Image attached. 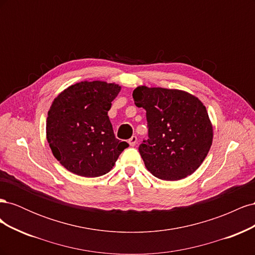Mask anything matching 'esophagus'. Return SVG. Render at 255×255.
<instances>
[{
  "label": "esophagus",
  "mask_w": 255,
  "mask_h": 255,
  "mask_svg": "<svg viewBox=\"0 0 255 255\" xmlns=\"http://www.w3.org/2000/svg\"><path fill=\"white\" fill-rule=\"evenodd\" d=\"M136 142H137V137L136 136H132L128 139V144L129 145H132V146H134L135 144H136Z\"/></svg>",
  "instance_id": "esophagus-1"
}]
</instances>
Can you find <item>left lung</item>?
Segmentation results:
<instances>
[{
  "label": "left lung",
  "mask_w": 255,
  "mask_h": 255,
  "mask_svg": "<svg viewBox=\"0 0 255 255\" xmlns=\"http://www.w3.org/2000/svg\"><path fill=\"white\" fill-rule=\"evenodd\" d=\"M133 99L145 111L148 139L138 148L145 168L166 181L194 173L213 141V127L202 102L185 91L145 86L137 87Z\"/></svg>",
  "instance_id": "left-lung-1"
}]
</instances>
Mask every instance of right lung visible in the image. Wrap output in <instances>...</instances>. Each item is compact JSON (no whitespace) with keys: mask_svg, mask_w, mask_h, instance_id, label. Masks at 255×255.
<instances>
[{"mask_svg":"<svg viewBox=\"0 0 255 255\" xmlns=\"http://www.w3.org/2000/svg\"><path fill=\"white\" fill-rule=\"evenodd\" d=\"M120 86L81 82L54 100L47 118L53 155L67 170L86 177L106 174L128 144L115 137L107 112Z\"/></svg>","mask_w":255,"mask_h":255,"instance_id":"add662e5","label":"right lung"}]
</instances>
